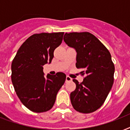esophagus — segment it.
Segmentation results:
<instances>
[{"instance_id": "obj_1", "label": "esophagus", "mask_w": 130, "mask_h": 130, "mask_svg": "<svg viewBox=\"0 0 130 130\" xmlns=\"http://www.w3.org/2000/svg\"><path fill=\"white\" fill-rule=\"evenodd\" d=\"M71 80H72V79H71V77H69V76H68V75H67V76H66V82H71Z\"/></svg>"}]
</instances>
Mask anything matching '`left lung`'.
<instances>
[{
    "mask_svg": "<svg viewBox=\"0 0 130 130\" xmlns=\"http://www.w3.org/2000/svg\"><path fill=\"white\" fill-rule=\"evenodd\" d=\"M64 41L77 52L76 67L86 76L79 84L73 79L76 88L70 94L71 105L82 113L96 111L105 103L114 82L115 66L111 54L95 36L89 32H71Z\"/></svg>",
    "mask_w": 130,
    "mask_h": 130,
    "instance_id": "8db88e82",
    "label": "left lung"
}]
</instances>
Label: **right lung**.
Here are the masks:
<instances>
[{
	"label": "right lung",
	"mask_w": 130,
	"mask_h": 130,
	"mask_svg": "<svg viewBox=\"0 0 130 130\" xmlns=\"http://www.w3.org/2000/svg\"><path fill=\"white\" fill-rule=\"evenodd\" d=\"M64 32L35 34L21 45L11 64V81L24 106L36 113L52 109L66 75L58 72L44 77L43 65L51 63Z\"/></svg>",
	"instance_id": "right-lung-1"
}]
</instances>
